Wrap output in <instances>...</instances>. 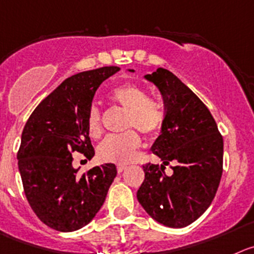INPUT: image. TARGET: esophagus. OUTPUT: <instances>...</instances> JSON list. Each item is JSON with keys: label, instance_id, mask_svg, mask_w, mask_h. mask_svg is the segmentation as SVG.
Returning <instances> with one entry per match:
<instances>
[{"label": "esophagus", "instance_id": "obj_1", "mask_svg": "<svg viewBox=\"0 0 254 254\" xmlns=\"http://www.w3.org/2000/svg\"><path fill=\"white\" fill-rule=\"evenodd\" d=\"M127 169V167H125V165H118V167H116V170H118V173H123L124 172V170Z\"/></svg>", "mask_w": 254, "mask_h": 254}]
</instances>
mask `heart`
<instances>
[{
    "instance_id": "heart-1",
    "label": "heart",
    "mask_w": 254,
    "mask_h": 254,
    "mask_svg": "<svg viewBox=\"0 0 254 254\" xmlns=\"http://www.w3.org/2000/svg\"><path fill=\"white\" fill-rule=\"evenodd\" d=\"M109 96L127 110L124 127L131 130L104 139L98 146V156L101 162L125 164L134 158L141 145V138L132 129H138L148 136L159 134L165 124V110L160 101L148 98L144 87L130 82L114 87ZM86 129L94 139L103 134V114L98 106L92 105L87 110Z\"/></svg>"
}]
</instances>
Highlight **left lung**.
<instances>
[{
    "mask_svg": "<svg viewBox=\"0 0 254 254\" xmlns=\"http://www.w3.org/2000/svg\"><path fill=\"white\" fill-rule=\"evenodd\" d=\"M145 79L164 99L165 124L151 146L163 165H143L145 179L136 198L156 222L183 228L214 199L223 173V136L209 109L174 73L159 67ZM170 162L173 174L167 176Z\"/></svg>",
    "mask_w": 254,
    "mask_h": 254,
    "instance_id": "1",
    "label": "left lung"
}]
</instances>
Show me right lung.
<instances>
[{
    "instance_id": "obj_1",
    "label": "right lung",
    "mask_w": 254,
    "mask_h": 254,
    "mask_svg": "<svg viewBox=\"0 0 254 254\" xmlns=\"http://www.w3.org/2000/svg\"><path fill=\"white\" fill-rule=\"evenodd\" d=\"M119 70L104 66L67 77L23 127L17 160L25 195L39 219L55 231L72 232L91 222L116 177L111 163L77 175L72 153L95 155L86 114L101 82Z\"/></svg>"
}]
</instances>
